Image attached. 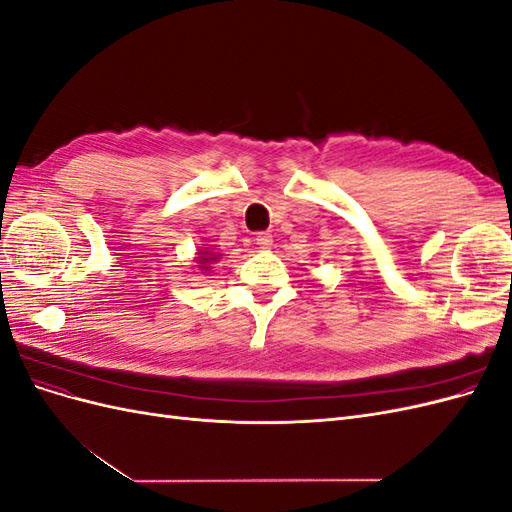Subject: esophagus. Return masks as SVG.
Instances as JSON below:
<instances>
[{"label": "esophagus", "mask_w": 512, "mask_h": 512, "mask_svg": "<svg viewBox=\"0 0 512 512\" xmlns=\"http://www.w3.org/2000/svg\"><path fill=\"white\" fill-rule=\"evenodd\" d=\"M256 245H258V250L267 252V250H271V247H273V237L269 235V232H260V235L256 237Z\"/></svg>", "instance_id": "obj_1"}]
</instances>
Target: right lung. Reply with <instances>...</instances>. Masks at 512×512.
<instances>
[{
	"instance_id": "1",
	"label": "right lung",
	"mask_w": 512,
	"mask_h": 512,
	"mask_svg": "<svg viewBox=\"0 0 512 512\" xmlns=\"http://www.w3.org/2000/svg\"><path fill=\"white\" fill-rule=\"evenodd\" d=\"M220 260V254H215V252H211L209 247H203V250H198L196 252V258H194V262H196V269H200V271H211V265H215V262Z\"/></svg>"
}]
</instances>
